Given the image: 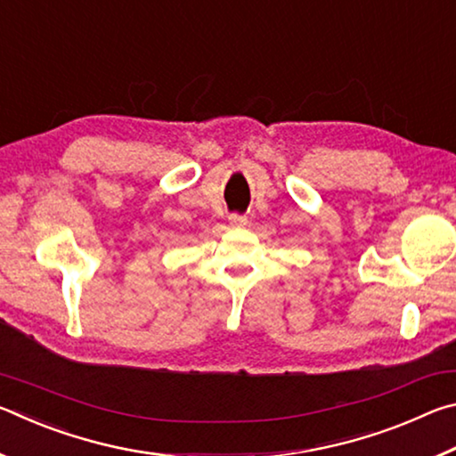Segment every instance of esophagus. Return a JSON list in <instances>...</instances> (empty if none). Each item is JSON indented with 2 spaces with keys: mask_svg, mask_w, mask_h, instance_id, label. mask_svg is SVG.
<instances>
[{
  "mask_svg": "<svg viewBox=\"0 0 456 456\" xmlns=\"http://www.w3.org/2000/svg\"><path fill=\"white\" fill-rule=\"evenodd\" d=\"M229 225L231 227H245L247 225V217H243V215H229Z\"/></svg>",
  "mask_w": 456,
  "mask_h": 456,
  "instance_id": "esophagus-1",
  "label": "esophagus"
}]
</instances>
